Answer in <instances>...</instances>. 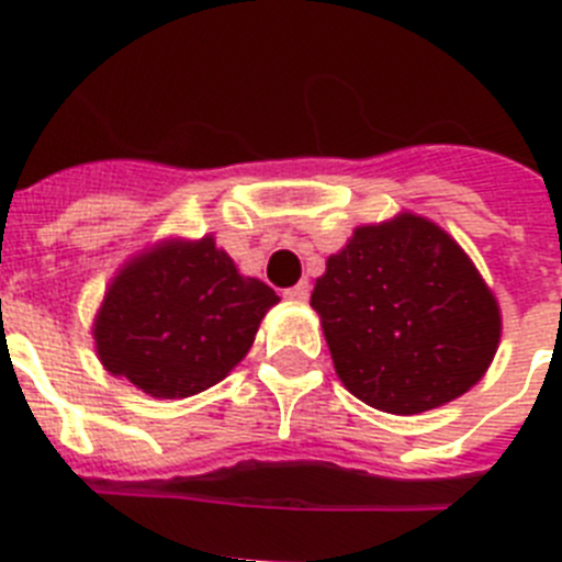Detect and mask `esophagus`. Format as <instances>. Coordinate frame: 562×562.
<instances>
[{
	"label": "esophagus",
	"instance_id": "obj_1",
	"mask_svg": "<svg viewBox=\"0 0 562 562\" xmlns=\"http://www.w3.org/2000/svg\"><path fill=\"white\" fill-rule=\"evenodd\" d=\"M284 297L290 304H306V301H310V284L301 281V284L290 286V290H284Z\"/></svg>",
	"mask_w": 562,
	"mask_h": 562
}]
</instances>
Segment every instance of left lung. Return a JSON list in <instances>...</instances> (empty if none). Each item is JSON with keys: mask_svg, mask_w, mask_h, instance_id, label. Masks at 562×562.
<instances>
[{"mask_svg": "<svg viewBox=\"0 0 562 562\" xmlns=\"http://www.w3.org/2000/svg\"><path fill=\"white\" fill-rule=\"evenodd\" d=\"M310 304L342 385L385 414L453 402L498 351V301L456 238L416 213L357 227Z\"/></svg>", "mask_w": 562, "mask_h": 562, "instance_id": "8db88e82", "label": "left lung"}]
</instances>
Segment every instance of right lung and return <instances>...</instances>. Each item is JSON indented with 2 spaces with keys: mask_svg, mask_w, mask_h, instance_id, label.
<instances>
[{
  "mask_svg": "<svg viewBox=\"0 0 562 562\" xmlns=\"http://www.w3.org/2000/svg\"><path fill=\"white\" fill-rule=\"evenodd\" d=\"M278 295L236 270L213 236L166 238L134 256L95 317L103 369L154 400H182L245 360Z\"/></svg>",
  "mask_w": 562,
  "mask_h": 562,
  "instance_id": "right-lung-1",
  "label": "right lung"
}]
</instances>
